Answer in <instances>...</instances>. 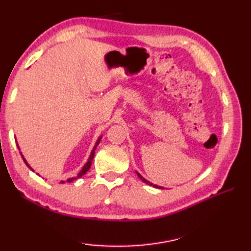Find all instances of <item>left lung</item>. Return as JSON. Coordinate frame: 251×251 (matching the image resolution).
<instances>
[{
	"mask_svg": "<svg viewBox=\"0 0 251 251\" xmlns=\"http://www.w3.org/2000/svg\"><path fill=\"white\" fill-rule=\"evenodd\" d=\"M136 174H137V176L139 177V179H142V181H144L145 182V184H147V185H150V186H152V187H155V188H158V189H164V187H160V186H157V185H154V184H151V181H148L147 179H145V178H144L141 174L139 173H137L136 172Z\"/></svg>",
	"mask_w": 251,
	"mask_h": 251,
	"instance_id": "obj_1",
	"label": "left lung"
}]
</instances>
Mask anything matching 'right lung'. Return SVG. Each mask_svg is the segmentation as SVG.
Instances as JSON below:
<instances>
[{"label": "right lung", "instance_id": "obj_1", "mask_svg": "<svg viewBox=\"0 0 251 251\" xmlns=\"http://www.w3.org/2000/svg\"><path fill=\"white\" fill-rule=\"evenodd\" d=\"M100 139H101V135L99 137V139H97L96 141V143H95V145H94V147H93V150H92V151H91V155H90V157H88V159H87V161H86V164L84 165L83 166V168L80 169V172L77 174V175H76L75 177H71V178H67L66 180H61L59 182H61V184H64V182L66 181V182H72V181H74V180H76V179H78V178H80L82 177L83 175H85V174H86L87 172H88V169L91 168V165H92V160H93V158H94V155H95V150H96V147L99 146V144H100ZM18 148L20 150V147H19V145H18ZM20 154H21V156H22V158H23V160H24V163L26 164V166L31 169V171H33V168L29 166L28 165V163L26 161V159L24 158V156L22 155V152L20 151ZM34 172V171H33Z\"/></svg>", "mask_w": 251, "mask_h": 251}]
</instances>
